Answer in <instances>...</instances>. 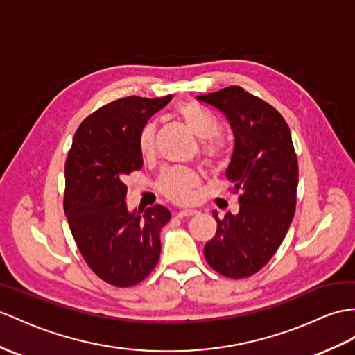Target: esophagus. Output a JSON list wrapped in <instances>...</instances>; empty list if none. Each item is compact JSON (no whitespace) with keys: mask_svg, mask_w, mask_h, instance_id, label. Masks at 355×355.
Instances as JSON below:
<instances>
[{"mask_svg":"<svg viewBox=\"0 0 355 355\" xmlns=\"http://www.w3.org/2000/svg\"><path fill=\"white\" fill-rule=\"evenodd\" d=\"M198 212L194 209H184V211H179L176 215L179 218H189V217H194Z\"/></svg>","mask_w":355,"mask_h":355,"instance_id":"1","label":"esophagus"}]
</instances>
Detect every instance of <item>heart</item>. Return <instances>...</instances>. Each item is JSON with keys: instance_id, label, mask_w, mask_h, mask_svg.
I'll return each instance as SVG.
<instances>
[{"instance_id": "1", "label": "heart", "mask_w": 355, "mask_h": 355, "mask_svg": "<svg viewBox=\"0 0 355 355\" xmlns=\"http://www.w3.org/2000/svg\"><path fill=\"white\" fill-rule=\"evenodd\" d=\"M179 112L182 119L185 120L187 126L202 140L203 143L202 153L203 158L211 167H220L226 158V152L220 140H217L220 132V123L217 117L211 114L200 105L193 102H184L179 105ZM155 132L157 128L153 123H148L143 129L140 138H138V146L143 157L149 158L155 152ZM200 184V178L197 173L191 168L184 167H171L164 168L157 179V188L158 191L170 198L171 202L176 203H189L194 198V189Z\"/></svg>"}]
</instances>
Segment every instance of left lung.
I'll list each match as a JSON object with an SVG mask.
<instances>
[{
  "mask_svg": "<svg viewBox=\"0 0 355 355\" xmlns=\"http://www.w3.org/2000/svg\"><path fill=\"white\" fill-rule=\"evenodd\" d=\"M197 99L229 120L235 148L226 176L241 193L236 215L212 212L217 233L203 253L218 274L245 279L270 262L295 214L298 161L291 131L277 110L238 85Z\"/></svg>",
  "mask_w": 355,
  "mask_h": 355,
  "instance_id": "left-lung-1",
  "label": "left lung"
}]
</instances>
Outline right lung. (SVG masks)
Wrapping results in <instances>:
<instances>
[{"instance_id": "add662e5", "label": "right lung", "mask_w": 355, "mask_h": 355, "mask_svg": "<svg viewBox=\"0 0 355 355\" xmlns=\"http://www.w3.org/2000/svg\"><path fill=\"white\" fill-rule=\"evenodd\" d=\"M170 99L128 96L107 103L83 120L67 155L69 227L90 270L112 286H134L159 261V232L171 214L162 205L129 212L123 180L143 167L141 129Z\"/></svg>"}]
</instances>
